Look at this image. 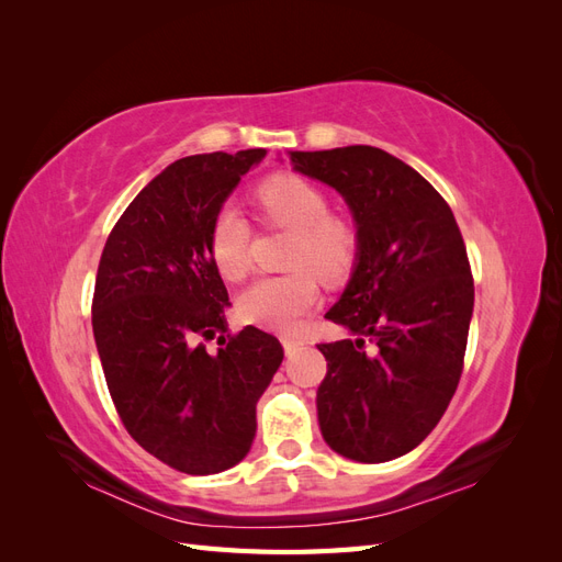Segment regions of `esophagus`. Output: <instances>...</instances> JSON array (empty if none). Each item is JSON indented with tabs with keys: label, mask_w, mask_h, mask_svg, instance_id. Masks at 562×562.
I'll return each mask as SVG.
<instances>
[{
	"label": "esophagus",
	"mask_w": 562,
	"mask_h": 562,
	"mask_svg": "<svg viewBox=\"0 0 562 562\" xmlns=\"http://www.w3.org/2000/svg\"><path fill=\"white\" fill-rule=\"evenodd\" d=\"M281 342H283L285 353H291V351H295L297 347H302V345H304V339H302L300 335H283V337H281Z\"/></svg>",
	"instance_id": "1"
}]
</instances>
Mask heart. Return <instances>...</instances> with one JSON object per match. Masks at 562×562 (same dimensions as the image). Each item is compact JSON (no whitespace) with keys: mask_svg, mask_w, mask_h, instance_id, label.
<instances>
[{"mask_svg":"<svg viewBox=\"0 0 562 562\" xmlns=\"http://www.w3.org/2000/svg\"><path fill=\"white\" fill-rule=\"evenodd\" d=\"M267 223L293 229L288 252L293 271L260 279L239 300V314L260 328L291 330L318 304L316 274L337 281L349 274L359 255V232L347 217L330 213V199L321 187L297 173L267 178L252 194ZM252 229L232 206H223L211 223L209 250L225 281H241L250 271Z\"/></svg>","mask_w":562,"mask_h":562,"instance_id":"b5f03b06","label":"heart"}]
</instances>
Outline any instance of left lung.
<instances>
[{
    "label": "left lung",
    "instance_id": "1",
    "mask_svg": "<svg viewBox=\"0 0 562 562\" xmlns=\"http://www.w3.org/2000/svg\"><path fill=\"white\" fill-rule=\"evenodd\" d=\"M300 173L345 196L359 255L326 314L353 339L316 345L326 443L380 464L417 448L454 396L473 312V277L457 220L415 168L370 145L291 151Z\"/></svg>",
    "mask_w": 562,
    "mask_h": 562
}]
</instances>
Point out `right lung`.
Segmentation results:
<instances>
[{"label": "right lung", "instance_id": "right-lung-1", "mask_svg": "<svg viewBox=\"0 0 562 562\" xmlns=\"http://www.w3.org/2000/svg\"><path fill=\"white\" fill-rule=\"evenodd\" d=\"M265 155L178 159L128 203L100 255L91 321L119 419L140 448L190 475L248 454L255 405L283 361L274 335L227 330L229 295L209 250L215 213Z\"/></svg>", "mask_w": 562, "mask_h": 562}]
</instances>
